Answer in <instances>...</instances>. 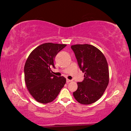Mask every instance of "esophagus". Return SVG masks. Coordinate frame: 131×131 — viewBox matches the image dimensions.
Segmentation results:
<instances>
[{
    "instance_id": "1",
    "label": "esophagus",
    "mask_w": 131,
    "mask_h": 131,
    "mask_svg": "<svg viewBox=\"0 0 131 131\" xmlns=\"http://www.w3.org/2000/svg\"><path fill=\"white\" fill-rule=\"evenodd\" d=\"M72 81V80H69V79H66V83H70V82H71Z\"/></svg>"
}]
</instances>
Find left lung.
Returning a JSON list of instances; mask_svg holds the SVG:
<instances>
[{"mask_svg": "<svg viewBox=\"0 0 131 131\" xmlns=\"http://www.w3.org/2000/svg\"><path fill=\"white\" fill-rule=\"evenodd\" d=\"M80 69L84 73V80L77 83L73 92L74 98L83 105H90L102 96L109 82L107 60L98 48L91 44L71 46Z\"/></svg>", "mask_w": 131, "mask_h": 131, "instance_id": "8db88e82", "label": "left lung"}]
</instances>
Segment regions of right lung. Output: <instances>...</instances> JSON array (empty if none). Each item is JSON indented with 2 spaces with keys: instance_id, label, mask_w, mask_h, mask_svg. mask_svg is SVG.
<instances>
[{
  "instance_id": "1",
  "label": "right lung",
  "mask_w": 131,
  "mask_h": 131,
  "mask_svg": "<svg viewBox=\"0 0 131 131\" xmlns=\"http://www.w3.org/2000/svg\"><path fill=\"white\" fill-rule=\"evenodd\" d=\"M66 44L44 43L31 52L24 66L26 88L32 97L39 103L51 102L58 95L66 83L63 76L53 74L51 67L55 56Z\"/></svg>"
}]
</instances>
